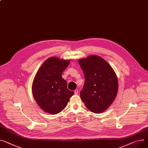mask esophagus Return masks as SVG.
Listing matches in <instances>:
<instances>
[{
    "mask_svg": "<svg viewBox=\"0 0 148 148\" xmlns=\"http://www.w3.org/2000/svg\"><path fill=\"white\" fill-rule=\"evenodd\" d=\"M78 93V90H77V89H76V90H74V93H75V95H77Z\"/></svg>",
    "mask_w": 148,
    "mask_h": 148,
    "instance_id": "1",
    "label": "esophagus"
}]
</instances>
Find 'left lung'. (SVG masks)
I'll list each match as a JSON object with an SVG mask.
<instances>
[{
    "mask_svg": "<svg viewBox=\"0 0 148 148\" xmlns=\"http://www.w3.org/2000/svg\"><path fill=\"white\" fill-rule=\"evenodd\" d=\"M84 76L80 95L90 111L101 113L113 102L118 92V80L112 67L100 56L91 55L78 61Z\"/></svg>",
    "mask_w": 148,
    "mask_h": 148,
    "instance_id": "obj_1",
    "label": "left lung"
}]
</instances>
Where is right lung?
<instances>
[{"label":"right lung","instance_id":"1","mask_svg":"<svg viewBox=\"0 0 148 148\" xmlns=\"http://www.w3.org/2000/svg\"><path fill=\"white\" fill-rule=\"evenodd\" d=\"M70 64L68 60L49 58L37 73L32 86L34 99L42 109L51 114L61 112L74 92L69 90L62 73Z\"/></svg>","mask_w":148,"mask_h":148}]
</instances>
